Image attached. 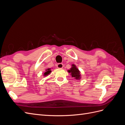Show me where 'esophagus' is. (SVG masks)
I'll use <instances>...</instances> for the list:
<instances>
[{
  "instance_id": "esophagus-1",
  "label": "esophagus",
  "mask_w": 125,
  "mask_h": 125,
  "mask_svg": "<svg viewBox=\"0 0 125 125\" xmlns=\"http://www.w3.org/2000/svg\"><path fill=\"white\" fill-rule=\"evenodd\" d=\"M57 67L58 68H62L63 67V63H58L57 65Z\"/></svg>"
}]
</instances>
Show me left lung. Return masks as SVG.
I'll use <instances>...</instances> for the list:
<instances>
[{
	"label": "left lung",
	"mask_w": 125,
	"mask_h": 125,
	"mask_svg": "<svg viewBox=\"0 0 125 125\" xmlns=\"http://www.w3.org/2000/svg\"><path fill=\"white\" fill-rule=\"evenodd\" d=\"M69 73H71L72 77H73L75 79H80L81 78V75H80V72L79 70L74 65H72V67L71 69L69 70H68Z\"/></svg>",
	"instance_id": "left-lung-1"
}]
</instances>
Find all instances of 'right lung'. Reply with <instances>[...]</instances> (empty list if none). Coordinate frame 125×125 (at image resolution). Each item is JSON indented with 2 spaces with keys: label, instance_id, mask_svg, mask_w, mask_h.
Instances as JSON below:
<instances>
[{
  "label": "right lung",
  "instance_id": "add662e5",
  "mask_svg": "<svg viewBox=\"0 0 125 125\" xmlns=\"http://www.w3.org/2000/svg\"><path fill=\"white\" fill-rule=\"evenodd\" d=\"M51 68H48V69H47L46 70V72L44 73V76H46V75H48L49 74H50L51 73Z\"/></svg>",
  "mask_w": 125,
  "mask_h": 125
}]
</instances>
